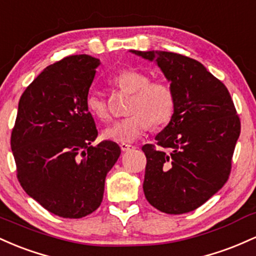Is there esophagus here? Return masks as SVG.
Instances as JSON below:
<instances>
[{"label": "esophagus", "instance_id": "1", "mask_svg": "<svg viewBox=\"0 0 256 256\" xmlns=\"http://www.w3.org/2000/svg\"><path fill=\"white\" fill-rule=\"evenodd\" d=\"M120 150H122V152H127L129 150H132V148H134V146L132 145H128V144H120Z\"/></svg>", "mask_w": 256, "mask_h": 256}]
</instances>
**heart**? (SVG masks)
Here are the masks:
<instances>
[{"mask_svg":"<svg viewBox=\"0 0 256 256\" xmlns=\"http://www.w3.org/2000/svg\"><path fill=\"white\" fill-rule=\"evenodd\" d=\"M148 74L136 70L124 68L114 74L110 83L118 90L132 94L126 118L118 120L104 129L105 139L114 142H133L138 136L150 127H160L174 116L175 96L170 86L164 82L154 81ZM86 108L96 118H108V102L102 94L90 92L86 96Z\"/></svg>","mask_w":256,"mask_h":256,"instance_id":"obj_1","label":"heart"}]
</instances>
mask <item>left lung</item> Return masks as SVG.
I'll list each match as a JSON object with an SVG mask.
<instances>
[{"label":"left lung","mask_w":256,"mask_h":256,"mask_svg":"<svg viewBox=\"0 0 256 256\" xmlns=\"http://www.w3.org/2000/svg\"><path fill=\"white\" fill-rule=\"evenodd\" d=\"M132 53L154 60L175 96L173 118L142 146L144 194L166 214H184L206 203L231 172L240 120L228 88L197 60L172 52Z\"/></svg>","instance_id":"obj_1"}]
</instances>
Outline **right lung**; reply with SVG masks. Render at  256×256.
Listing matches in <instances>:
<instances>
[{"instance_id":"1","label":"right lung","mask_w":256,"mask_h":256,"mask_svg":"<svg viewBox=\"0 0 256 256\" xmlns=\"http://www.w3.org/2000/svg\"><path fill=\"white\" fill-rule=\"evenodd\" d=\"M100 60L70 56L46 68L19 100L10 136L16 176L30 197L50 213L80 219L102 204L106 174L120 148L98 130L86 96Z\"/></svg>"}]
</instances>
